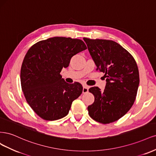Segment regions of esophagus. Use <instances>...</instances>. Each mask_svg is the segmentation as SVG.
<instances>
[{
	"instance_id": "34e87169",
	"label": "esophagus",
	"mask_w": 156,
	"mask_h": 156,
	"mask_svg": "<svg viewBox=\"0 0 156 156\" xmlns=\"http://www.w3.org/2000/svg\"><path fill=\"white\" fill-rule=\"evenodd\" d=\"M89 91V87L87 86V85H83V93H88Z\"/></svg>"
}]
</instances>
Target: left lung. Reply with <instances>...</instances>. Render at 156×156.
Returning <instances> with one entry per match:
<instances>
[{
	"label": "left lung",
	"instance_id": "left-lung-1",
	"mask_svg": "<svg viewBox=\"0 0 156 156\" xmlns=\"http://www.w3.org/2000/svg\"><path fill=\"white\" fill-rule=\"evenodd\" d=\"M97 65L104 73L105 89L93 87L89 91L94 101L88 106L89 116L97 122L109 124L123 117L133 105L139 84L135 59L121 45L112 40L83 38Z\"/></svg>",
	"mask_w": 156,
	"mask_h": 156
}]
</instances>
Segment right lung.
Returning <instances> with one entry per match:
<instances>
[{"mask_svg":"<svg viewBox=\"0 0 156 156\" xmlns=\"http://www.w3.org/2000/svg\"><path fill=\"white\" fill-rule=\"evenodd\" d=\"M85 49L81 39L54 37L34 44L25 55L21 88L27 102L41 119L56 120L65 117L82 94L81 84L65 82L60 73L73 56Z\"/></svg>","mask_w":156,"mask_h":156,"instance_id":"right-lung-1","label":"right lung"}]
</instances>
